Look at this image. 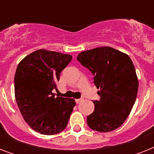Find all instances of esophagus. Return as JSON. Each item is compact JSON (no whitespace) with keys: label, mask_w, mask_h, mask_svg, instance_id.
I'll list each match as a JSON object with an SVG mask.
<instances>
[{"label":"esophagus","mask_w":154,"mask_h":154,"mask_svg":"<svg viewBox=\"0 0 154 154\" xmlns=\"http://www.w3.org/2000/svg\"><path fill=\"white\" fill-rule=\"evenodd\" d=\"M75 101H76V103H77V104H79L81 101H83V97H82V98H80V99H76Z\"/></svg>","instance_id":"1"}]
</instances>
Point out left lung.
Returning <instances> with one entry per match:
<instances>
[{
	"mask_svg": "<svg viewBox=\"0 0 154 154\" xmlns=\"http://www.w3.org/2000/svg\"><path fill=\"white\" fill-rule=\"evenodd\" d=\"M77 60L91 71L101 97L94 101V111L87 117L90 129L109 132L120 127L129 115L137 98L138 79L129 56L111 47L83 51Z\"/></svg>",
	"mask_w": 154,
	"mask_h": 154,
	"instance_id": "obj_1",
	"label": "left lung"
}]
</instances>
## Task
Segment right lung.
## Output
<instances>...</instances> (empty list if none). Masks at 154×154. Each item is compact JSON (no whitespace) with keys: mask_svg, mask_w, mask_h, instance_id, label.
Listing matches in <instances>:
<instances>
[{"mask_svg":"<svg viewBox=\"0 0 154 154\" xmlns=\"http://www.w3.org/2000/svg\"><path fill=\"white\" fill-rule=\"evenodd\" d=\"M72 56L39 49L19 63L15 77V98L26 123L37 133L53 135L66 128L76 105L72 98L57 97V82Z\"/></svg>","mask_w":154,"mask_h":154,"instance_id":"right-lung-1","label":"right lung"}]
</instances>
